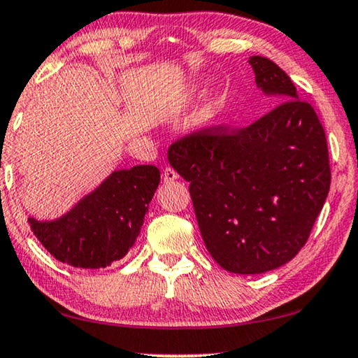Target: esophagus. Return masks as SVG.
Returning a JSON list of instances; mask_svg holds the SVG:
<instances>
[{
  "label": "esophagus",
  "instance_id": "obj_1",
  "mask_svg": "<svg viewBox=\"0 0 358 358\" xmlns=\"http://www.w3.org/2000/svg\"><path fill=\"white\" fill-rule=\"evenodd\" d=\"M178 180V173L175 172L172 167H167L164 170V183H172V181Z\"/></svg>",
  "mask_w": 358,
  "mask_h": 358
}]
</instances>
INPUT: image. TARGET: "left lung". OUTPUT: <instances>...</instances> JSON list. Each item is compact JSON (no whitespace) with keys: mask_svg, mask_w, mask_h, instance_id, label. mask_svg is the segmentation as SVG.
<instances>
[{"mask_svg":"<svg viewBox=\"0 0 358 358\" xmlns=\"http://www.w3.org/2000/svg\"><path fill=\"white\" fill-rule=\"evenodd\" d=\"M257 88L281 103L246 128L212 127L175 141L169 162L186 181L201 236L231 273L257 275L303 248L327 201V136L287 73L249 57Z\"/></svg>","mask_w":358,"mask_h":358,"instance_id":"1","label":"left lung"}]
</instances>
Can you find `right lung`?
I'll return each mask as SVG.
<instances>
[{
    "instance_id": "obj_1",
    "label": "right lung",
    "mask_w": 358,
    "mask_h": 358,
    "mask_svg": "<svg viewBox=\"0 0 358 358\" xmlns=\"http://www.w3.org/2000/svg\"><path fill=\"white\" fill-rule=\"evenodd\" d=\"M159 181L161 172L154 165L114 170L56 220L29 217L30 228L59 262L76 268H104L133 248Z\"/></svg>"
}]
</instances>
